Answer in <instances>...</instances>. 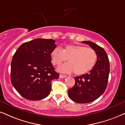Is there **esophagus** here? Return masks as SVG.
Masks as SVG:
<instances>
[{"label":"esophagus","mask_w":125,"mask_h":125,"mask_svg":"<svg viewBox=\"0 0 125 125\" xmlns=\"http://www.w3.org/2000/svg\"><path fill=\"white\" fill-rule=\"evenodd\" d=\"M66 77V75H62V74H60V75H59V78H65Z\"/></svg>","instance_id":"esophagus-1"}]
</instances>
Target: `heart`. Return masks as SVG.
<instances>
[{"mask_svg":"<svg viewBox=\"0 0 125 125\" xmlns=\"http://www.w3.org/2000/svg\"><path fill=\"white\" fill-rule=\"evenodd\" d=\"M52 62L59 66L68 59V63L63 64L58 70L64 73L73 72L81 75L88 73L95 65L97 55L94 49L86 48L81 45H69L62 50L59 47L53 49L51 52Z\"/></svg>","mask_w":125,"mask_h":125,"instance_id":"heart-1","label":"heart"}]
</instances>
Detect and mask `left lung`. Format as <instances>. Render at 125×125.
Returning <instances> with one entry per match:
<instances>
[{"label": "left lung", "mask_w": 125, "mask_h": 125, "mask_svg": "<svg viewBox=\"0 0 125 125\" xmlns=\"http://www.w3.org/2000/svg\"><path fill=\"white\" fill-rule=\"evenodd\" d=\"M88 44L97 55L95 65L88 73L75 77V85L68 91L69 97L78 103H88L96 100L106 89L110 73V63L105 50L89 41Z\"/></svg>", "instance_id": "left-lung-1"}]
</instances>
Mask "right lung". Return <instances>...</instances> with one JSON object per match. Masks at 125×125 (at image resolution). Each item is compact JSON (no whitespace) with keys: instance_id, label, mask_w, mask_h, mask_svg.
<instances>
[{"instance_id":"1","label":"right lung","mask_w":125,"mask_h":125,"mask_svg":"<svg viewBox=\"0 0 125 125\" xmlns=\"http://www.w3.org/2000/svg\"><path fill=\"white\" fill-rule=\"evenodd\" d=\"M56 46L52 39H36L24 42L14 53L11 82L25 99L40 100L50 94L51 81L59 77L51 62V52Z\"/></svg>"}]
</instances>
